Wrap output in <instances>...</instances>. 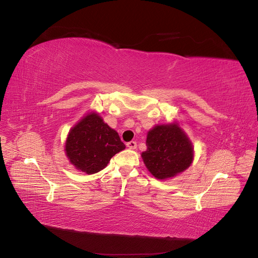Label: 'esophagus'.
Returning a JSON list of instances; mask_svg holds the SVG:
<instances>
[{
    "instance_id": "1",
    "label": "esophagus",
    "mask_w": 258,
    "mask_h": 258,
    "mask_svg": "<svg viewBox=\"0 0 258 258\" xmlns=\"http://www.w3.org/2000/svg\"><path fill=\"white\" fill-rule=\"evenodd\" d=\"M127 146H128V149H130V150H135V149H137V142L136 141H130V142L127 143Z\"/></svg>"
}]
</instances>
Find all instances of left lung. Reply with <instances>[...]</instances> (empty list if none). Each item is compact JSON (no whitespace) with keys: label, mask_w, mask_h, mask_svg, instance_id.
Here are the masks:
<instances>
[{"label":"left lung","mask_w":258,"mask_h":258,"mask_svg":"<svg viewBox=\"0 0 258 258\" xmlns=\"http://www.w3.org/2000/svg\"><path fill=\"white\" fill-rule=\"evenodd\" d=\"M146 149L141 156L153 176L165 180L189 168L193 146L177 122L158 124L148 132Z\"/></svg>","instance_id":"8db88e82"}]
</instances>
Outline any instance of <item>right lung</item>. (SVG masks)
<instances>
[{
  "label": "right lung",
  "mask_w": 258,
  "mask_h": 258,
  "mask_svg": "<svg viewBox=\"0 0 258 258\" xmlns=\"http://www.w3.org/2000/svg\"><path fill=\"white\" fill-rule=\"evenodd\" d=\"M117 132L96 113H90L69 131L66 156L78 170L88 175L105 168L117 153L124 150Z\"/></svg>",
  "instance_id": "obj_1"
}]
</instances>
